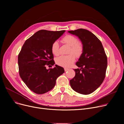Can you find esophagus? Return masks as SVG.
Instances as JSON below:
<instances>
[{
    "label": "esophagus",
    "instance_id": "1",
    "mask_svg": "<svg viewBox=\"0 0 124 124\" xmlns=\"http://www.w3.org/2000/svg\"><path fill=\"white\" fill-rule=\"evenodd\" d=\"M69 70V69L68 68H64V70H65V71H68Z\"/></svg>",
    "mask_w": 124,
    "mask_h": 124
}]
</instances>
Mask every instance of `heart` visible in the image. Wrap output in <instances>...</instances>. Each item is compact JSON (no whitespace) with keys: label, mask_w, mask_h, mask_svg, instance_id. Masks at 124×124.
I'll use <instances>...</instances> for the list:
<instances>
[{"label":"heart","mask_w":124,"mask_h":124,"mask_svg":"<svg viewBox=\"0 0 124 124\" xmlns=\"http://www.w3.org/2000/svg\"><path fill=\"white\" fill-rule=\"evenodd\" d=\"M62 43L67 45L70 48L68 50V55H62L56 59V63L58 65L68 67L72 65L75 60V57L79 58L83 54L84 47L82 43L79 42L78 39L71 35H67L61 39ZM51 51L55 56L60 54L59 45L57 41L54 42L51 46Z\"/></svg>","instance_id":"heart-1"}]
</instances>
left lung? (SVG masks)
<instances>
[{"label":"left lung","mask_w":124,"mask_h":124,"mask_svg":"<svg viewBox=\"0 0 124 124\" xmlns=\"http://www.w3.org/2000/svg\"><path fill=\"white\" fill-rule=\"evenodd\" d=\"M77 36L83 45L82 55L76 63L75 76L70 80V86L76 92L89 94L98 88L105 79L107 57L99 39L92 32L83 29L68 31Z\"/></svg>","instance_id":"1"}]
</instances>
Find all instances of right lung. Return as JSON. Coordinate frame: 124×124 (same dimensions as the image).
I'll return each mask as SVG.
<instances>
[{
    "label": "right lung",
    "instance_id": "obj_1",
    "mask_svg": "<svg viewBox=\"0 0 124 124\" xmlns=\"http://www.w3.org/2000/svg\"><path fill=\"white\" fill-rule=\"evenodd\" d=\"M65 31H39L25 41L19 52V75L28 87L37 94L51 90L55 86L57 78L64 72V68L57 65L49 69L46 66L54 65L51 46Z\"/></svg>",
    "mask_w": 124,
    "mask_h": 124
}]
</instances>
